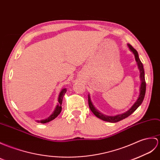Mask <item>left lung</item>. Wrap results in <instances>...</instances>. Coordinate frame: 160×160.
Masks as SVG:
<instances>
[{"instance_id": "1", "label": "left lung", "mask_w": 160, "mask_h": 160, "mask_svg": "<svg viewBox=\"0 0 160 160\" xmlns=\"http://www.w3.org/2000/svg\"><path fill=\"white\" fill-rule=\"evenodd\" d=\"M128 46L129 48V50H130L133 54V55H134L135 60L137 63V65H138V68L139 72H140V86L139 96H138V99H137V100L136 101V102L133 103V105L127 111V112L122 113L121 114H117V115H116V116H108V115L101 113L98 110L95 108V107L94 106V105L92 104V103L91 96L88 94V102L89 108H90V109L92 111V112L93 113L96 117L103 121L110 122H117L118 121H120L122 119H124V118L128 117L129 115H131L141 105V103H142L143 99L144 98V95H145L146 82H145V78H144V68H143V65H142V62H141L140 60L138 52H137L134 49V48H133L130 45V44L128 43Z\"/></svg>"}]
</instances>
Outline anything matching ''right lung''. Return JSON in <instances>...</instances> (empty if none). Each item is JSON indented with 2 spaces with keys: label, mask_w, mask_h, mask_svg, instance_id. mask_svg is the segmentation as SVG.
Listing matches in <instances>:
<instances>
[{
  "label": "right lung",
  "mask_w": 160,
  "mask_h": 160,
  "mask_svg": "<svg viewBox=\"0 0 160 160\" xmlns=\"http://www.w3.org/2000/svg\"><path fill=\"white\" fill-rule=\"evenodd\" d=\"M66 92H67V88H62L61 91L60 93H59V95H58V103H57V106H56L54 110L53 111V112L47 118H45V119H43L41 121H37V122H41V123H46V122H48L54 120L55 118H57L59 114H60L61 112V110H62L61 105H62V98H63V97H64V95H65Z\"/></svg>",
  "instance_id": "obj_1"
}]
</instances>
